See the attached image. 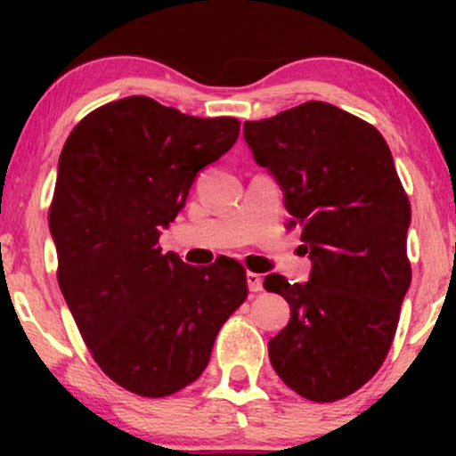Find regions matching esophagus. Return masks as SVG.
<instances>
[{
  "instance_id": "obj_1",
  "label": "esophagus",
  "mask_w": 456,
  "mask_h": 456,
  "mask_svg": "<svg viewBox=\"0 0 456 456\" xmlns=\"http://www.w3.org/2000/svg\"><path fill=\"white\" fill-rule=\"evenodd\" d=\"M247 284L251 292H259L261 289H264V278L255 272H247Z\"/></svg>"
}]
</instances>
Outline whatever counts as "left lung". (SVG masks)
<instances>
[{
	"instance_id": "left-lung-1",
	"label": "left lung",
	"mask_w": 456,
	"mask_h": 456,
	"mask_svg": "<svg viewBox=\"0 0 456 456\" xmlns=\"http://www.w3.org/2000/svg\"><path fill=\"white\" fill-rule=\"evenodd\" d=\"M242 134L311 259L309 282L264 280L290 305L267 342L272 367L303 398L338 401L373 378L395 338L411 284L409 199L384 136L336 105L303 103L245 122Z\"/></svg>"
}]
</instances>
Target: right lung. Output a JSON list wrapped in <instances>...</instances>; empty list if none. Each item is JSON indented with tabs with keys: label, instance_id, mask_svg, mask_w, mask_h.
<instances>
[{
	"label": "right lung",
	"instance_id": "right-lung-1",
	"mask_svg": "<svg viewBox=\"0 0 456 456\" xmlns=\"http://www.w3.org/2000/svg\"><path fill=\"white\" fill-rule=\"evenodd\" d=\"M236 118H195L133 95L91 111L61 149L49 232L58 282L97 365L134 395L201 376L222 323L247 298L245 267L161 253L197 174L239 139Z\"/></svg>",
	"mask_w": 456,
	"mask_h": 456
}]
</instances>
